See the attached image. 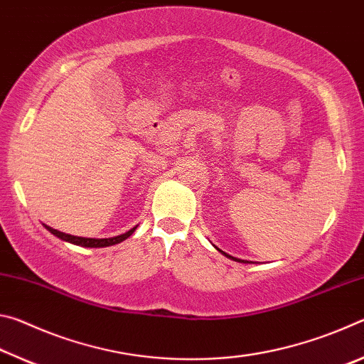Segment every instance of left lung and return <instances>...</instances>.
Here are the masks:
<instances>
[{
	"label": "left lung",
	"mask_w": 364,
	"mask_h": 364,
	"mask_svg": "<svg viewBox=\"0 0 364 364\" xmlns=\"http://www.w3.org/2000/svg\"><path fill=\"white\" fill-rule=\"evenodd\" d=\"M215 249H217L218 252H221V254H223L225 257H228V258H231V260H234V262H241V263H250V262H245V260H239V258H236V257H231V255H228V254H226V252H223V250H220L218 247H215Z\"/></svg>",
	"instance_id": "left-lung-1"
}]
</instances>
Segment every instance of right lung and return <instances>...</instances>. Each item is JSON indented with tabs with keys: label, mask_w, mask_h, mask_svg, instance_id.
Wrapping results in <instances>:
<instances>
[{
	"label": "right lung",
	"mask_w": 364,
	"mask_h": 364,
	"mask_svg": "<svg viewBox=\"0 0 364 364\" xmlns=\"http://www.w3.org/2000/svg\"><path fill=\"white\" fill-rule=\"evenodd\" d=\"M46 230L54 234V236L63 239L65 242H70V244H75V245H82V247H109V245H115L122 241H125L127 237H130L132 234L134 232L138 226L132 228L130 231L120 234V236H115V237H106V239H95V237H78V236H72V234H65V232H60L58 230H54V228L45 225Z\"/></svg>",
	"instance_id": "add662e5"
}]
</instances>
